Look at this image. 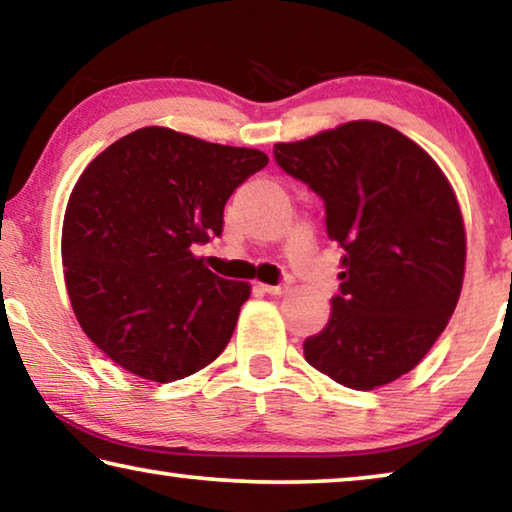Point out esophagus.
Wrapping results in <instances>:
<instances>
[{
  "label": "esophagus",
  "mask_w": 512,
  "mask_h": 512,
  "mask_svg": "<svg viewBox=\"0 0 512 512\" xmlns=\"http://www.w3.org/2000/svg\"><path fill=\"white\" fill-rule=\"evenodd\" d=\"M259 289H262V292H266V294H273V296H278V294H285L287 292V285H257Z\"/></svg>",
  "instance_id": "obj_1"
}]
</instances>
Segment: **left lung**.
<instances>
[{
    "instance_id": "left-lung-1",
    "label": "left lung",
    "mask_w": 512,
    "mask_h": 512,
    "mask_svg": "<svg viewBox=\"0 0 512 512\" xmlns=\"http://www.w3.org/2000/svg\"><path fill=\"white\" fill-rule=\"evenodd\" d=\"M273 156L324 202L326 234L345 253L331 317L305 338V361L356 391L407 375L460 299L467 243L451 183L379 121L276 144Z\"/></svg>"
}]
</instances>
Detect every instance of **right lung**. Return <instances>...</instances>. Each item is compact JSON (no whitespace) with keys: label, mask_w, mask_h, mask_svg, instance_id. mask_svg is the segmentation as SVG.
I'll return each mask as SVG.
<instances>
[{"label":"right lung","mask_w":512,"mask_h":512,"mask_svg":"<svg viewBox=\"0 0 512 512\" xmlns=\"http://www.w3.org/2000/svg\"><path fill=\"white\" fill-rule=\"evenodd\" d=\"M266 163L158 126L91 160L68 200L61 259L82 331L114 363L167 384L227 347L250 287L190 248L223 234L227 200Z\"/></svg>","instance_id":"right-lung-1"}]
</instances>
